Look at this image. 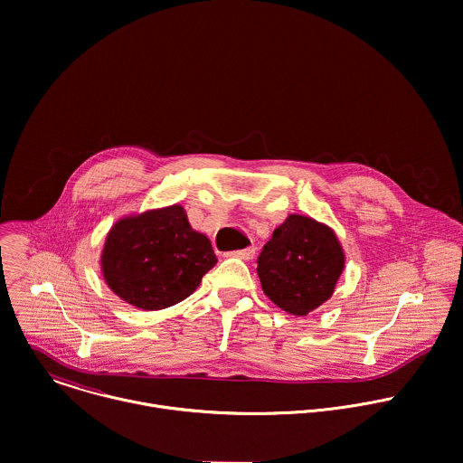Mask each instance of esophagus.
<instances>
[{
    "mask_svg": "<svg viewBox=\"0 0 463 463\" xmlns=\"http://www.w3.org/2000/svg\"><path fill=\"white\" fill-rule=\"evenodd\" d=\"M254 252H256L254 247H247V249H241V250H232V252H229V256L240 258V260H252Z\"/></svg>",
    "mask_w": 463,
    "mask_h": 463,
    "instance_id": "esophagus-1",
    "label": "esophagus"
}]
</instances>
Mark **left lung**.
Listing matches in <instances>:
<instances>
[{
  "instance_id": "1",
  "label": "left lung",
  "mask_w": 463,
  "mask_h": 463,
  "mask_svg": "<svg viewBox=\"0 0 463 463\" xmlns=\"http://www.w3.org/2000/svg\"><path fill=\"white\" fill-rule=\"evenodd\" d=\"M344 267L345 254L331 227L290 214L263 245L256 270L274 305L307 317L333 296Z\"/></svg>"
}]
</instances>
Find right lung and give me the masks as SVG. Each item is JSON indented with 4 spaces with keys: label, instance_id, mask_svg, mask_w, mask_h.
<instances>
[{
    "label": "right lung",
    "instance_id": "add662e5",
    "mask_svg": "<svg viewBox=\"0 0 463 463\" xmlns=\"http://www.w3.org/2000/svg\"><path fill=\"white\" fill-rule=\"evenodd\" d=\"M216 261L211 240L191 227L182 205L118 220L101 250L110 290L143 311H160L191 296Z\"/></svg>",
    "mask_w": 463,
    "mask_h": 463
}]
</instances>
